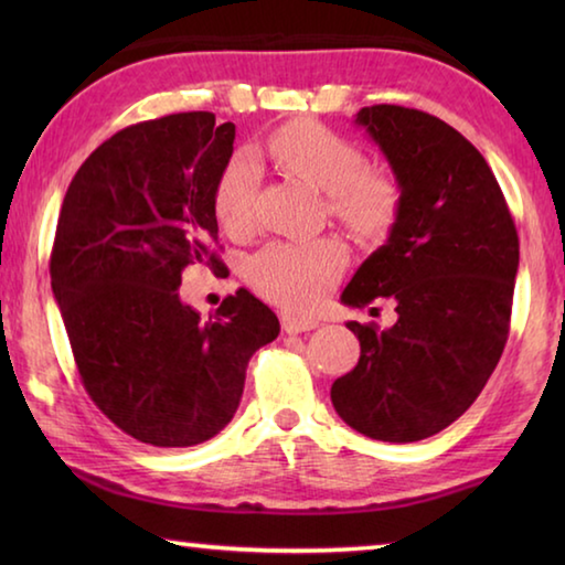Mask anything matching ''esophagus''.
Here are the masks:
<instances>
[{
	"mask_svg": "<svg viewBox=\"0 0 565 565\" xmlns=\"http://www.w3.org/2000/svg\"><path fill=\"white\" fill-rule=\"evenodd\" d=\"M317 327H319L317 319H303V317H294V313H281V329L286 333H301V331H311Z\"/></svg>",
	"mask_w": 565,
	"mask_h": 565,
	"instance_id": "34e87169",
	"label": "esophagus"
}]
</instances>
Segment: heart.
Instances as JSON below:
<instances>
[{"mask_svg": "<svg viewBox=\"0 0 565 565\" xmlns=\"http://www.w3.org/2000/svg\"><path fill=\"white\" fill-rule=\"evenodd\" d=\"M266 151L276 164L329 194V212L361 236H384L401 212V186L384 169L366 167L353 141L317 121H294L274 131ZM259 167L238 154L222 171L214 194L216 216L226 232L254 228ZM347 266V248L333 238L271 242L248 262V281L266 299L294 311H309Z\"/></svg>", "mask_w": 565, "mask_h": 565, "instance_id": "heart-1", "label": "heart"}]
</instances>
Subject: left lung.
<instances>
[{"label": "left lung", "instance_id": "8db88e82", "mask_svg": "<svg viewBox=\"0 0 565 565\" xmlns=\"http://www.w3.org/2000/svg\"><path fill=\"white\" fill-rule=\"evenodd\" d=\"M353 124L384 151L401 212L341 301L394 299V327L349 321L359 363L331 404L359 434L388 444L428 438L481 394L509 339L519 234L491 167L431 114L376 104Z\"/></svg>", "mask_w": 565, "mask_h": 565}]
</instances>
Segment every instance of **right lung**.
<instances>
[{
  "instance_id": "obj_1",
  "label": "right lung",
  "mask_w": 565,
  "mask_h": 565,
  "mask_svg": "<svg viewBox=\"0 0 565 565\" xmlns=\"http://www.w3.org/2000/svg\"><path fill=\"white\" fill-rule=\"evenodd\" d=\"M236 127L212 111L169 114L114 134L66 189L52 291L82 384L124 434L196 446L234 418L248 359L279 337L254 294L206 321L179 299L189 264L222 269L214 194Z\"/></svg>"
}]
</instances>
